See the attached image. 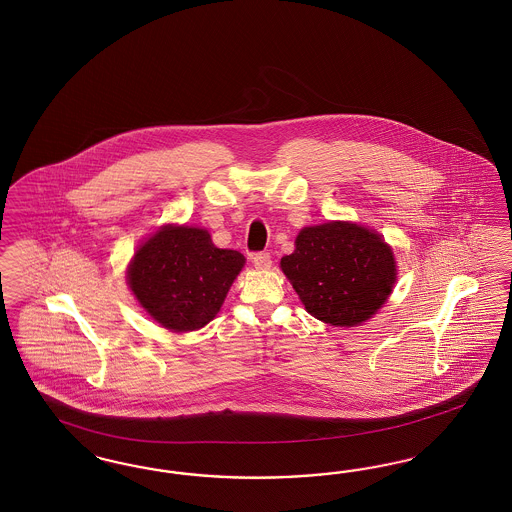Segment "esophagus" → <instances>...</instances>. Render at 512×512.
Returning <instances> with one entry per match:
<instances>
[{
    "instance_id": "obj_1",
    "label": "esophagus",
    "mask_w": 512,
    "mask_h": 512,
    "mask_svg": "<svg viewBox=\"0 0 512 512\" xmlns=\"http://www.w3.org/2000/svg\"><path fill=\"white\" fill-rule=\"evenodd\" d=\"M251 261H253L255 268H261V270H266V268H270V265H272V257H270V253H265V251L253 253Z\"/></svg>"
}]
</instances>
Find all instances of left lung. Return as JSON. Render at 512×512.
<instances>
[{
    "mask_svg": "<svg viewBox=\"0 0 512 512\" xmlns=\"http://www.w3.org/2000/svg\"><path fill=\"white\" fill-rule=\"evenodd\" d=\"M282 270L308 312L331 326H358L385 305L396 282L390 247L352 223L303 228Z\"/></svg>",
    "mask_w": 512,
    "mask_h": 512,
    "instance_id": "left-lung-1",
    "label": "left lung"
}]
</instances>
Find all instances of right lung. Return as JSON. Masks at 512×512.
<instances>
[{"mask_svg":"<svg viewBox=\"0 0 512 512\" xmlns=\"http://www.w3.org/2000/svg\"><path fill=\"white\" fill-rule=\"evenodd\" d=\"M244 263L240 251L213 246L204 228L165 226L139 247L127 278L156 322L194 331L215 318Z\"/></svg>","mask_w":512,"mask_h":512,"instance_id":"add662e5","label":"right lung"}]
</instances>
